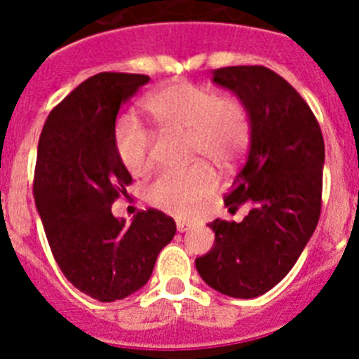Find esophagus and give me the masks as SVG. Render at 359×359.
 Returning <instances> with one entry per match:
<instances>
[{"label":"esophagus","instance_id":"1","mask_svg":"<svg viewBox=\"0 0 359 359\" xmlns=\"http://www.w3.org/2000/svg\"><path fill=\"white\" fill-rule=\"evenodd\" d=\"M176 228H177V231H187L192 228V223H189V221H183V219H177Z\"/></svg>","mask_w":359,"mask_h":359}]
</instances>
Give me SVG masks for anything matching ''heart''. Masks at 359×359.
I'll return each mask as SVG.
<instances>
[{
    "mask_svg": "<svg viewBox=\"0 0 359 359\" xmlns=\"http://www.w3.org/2000/svg\"><path fill=\"white\" fill-rule=\"evenodd\" d=\"M144 109L158 128L183 131L189 136L190 158H207L219 167H231L243 158L252 136L248 111L237 98L219 97L215 91L176 82L149 95ZM120 163L133 176L152 165V136L131 118H120L113 133ZM217 174L210 165L165 170L149 185L147 198L154 207L176 215H190L214 192Z\"/></svg>",
    "mask_w": 359,
    "mask_h": 359,
    "instance_id": "heart-1",
    "label": "heart"
}]
</instances>
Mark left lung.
Segmentation results:
<instances>
[{
  "label": "left lung",
  "mask_w": 359,
  "mask_h": 359,
  "mask_svg": "<svg viewBox=\"0 0 359 359\" xmlns=\"http://www.w3.org/2000/svg\"><path fill=\"white\" fill-rule=\"evenodd\" d=\"M214 84L246 107L252 136L224 205H250L246 217L215 219L214 246L196 259L208 286L255 298L290 273L318 224L325 147L313 111L293 86L264 66L214 69Z\"/></svg>",
  "instance_id": "1"
}]
</instances>
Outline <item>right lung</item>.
Instances as JSON below:
<instances>
[{
	"mask_svg": "<svg viewBox=\"0 0 359 359\" xmlns=\"http://www.w3.org/2000/svg\"><path fill=\"white\" fill-rule=\"evenodd\" d=\"M147 75L104 72L77 86L44 122L34 198L65 277L100 302L147 284L158 253L176 233L174 219L149 208L126 224L111 205L133 182L113 144L116 115Z\"/></svg>",
	"mask_w": 359,
	"mask_h": 359,
	"instance_id": "obj_1",
	"label": "right lung"
}]
</instances>
